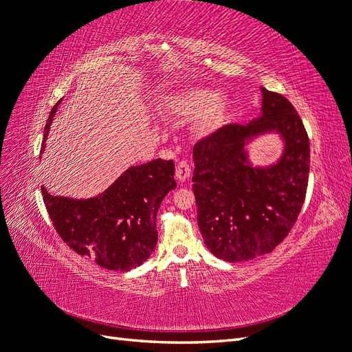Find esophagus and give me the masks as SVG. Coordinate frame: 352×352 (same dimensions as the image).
Instances as JSON below:
<instances>
[{
	"label": "esophagus",
	"mask_w": 352,
	"mask_h": 352,
	"mask_svg": "<svg viewBox=\"0 0 352 352\" xmlns=\"http://www.w3.org/2000/svg\"><path fill=\"white\" fill-rule=\"evenodd\" d=\"M189 176H190V166L186 160H182V162H179L176 166V177L180 180V182H185Z\"/></svg>",
	"instance_id": "34e87169"
}]
</instances>
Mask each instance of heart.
Instances as JSON below:
<instances>
[{
  "label": "heart",
  "mask_w": 352,
  "mask_h": 352,
  "mask_svg": "<svg viewBox=\"0 0 352 352\" xmlns=\"http://www.w3.org/2000/svg\"><path fill=\"white\" fill-rule=\"evenodd\" d=\"M173 109L179 114L199 116L201 131H212L225 120L226 102L223 100H216L214 94L204 88H195L179 95L175 101Z\"/></svg>",
  "instance_id": "obj_1"
}]
</instances>
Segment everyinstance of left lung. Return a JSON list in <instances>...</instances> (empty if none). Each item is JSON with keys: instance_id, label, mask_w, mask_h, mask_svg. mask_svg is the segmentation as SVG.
Returning <instances> with one entry per match:
<instances>
[{"instance_id": "left-lung-1", "label": "left lung", "mask_w": 352, "mask_h": 352, "mask_svg": "<svg viewBox=\"0 0 352 352\" xmlns=\"http://www.w3.org/2000/svg\"><path fill=\"white\" fill-rule=\"evenodd\" d=\"M261 92L260 119L225 124L194 145L198 228L207 248L229 263L278 247L300 216L307 192L310 141L301 117L283 95ZM267 131L284 138V155L270 168H252L244 145Z\"/></svg>"}]
</instances>
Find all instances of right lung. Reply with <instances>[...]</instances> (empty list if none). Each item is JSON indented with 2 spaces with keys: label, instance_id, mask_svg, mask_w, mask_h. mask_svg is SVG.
I'll list each match as a JSON object with an SVG mask.
<instances>
[{
  "label": "right lung",
  "instance_id": "1",
  "mask_svg": "<svg viewBox=\"0 0 352 352\" xmlns=\"http://www.w3.org/2000/svg\"><path fill=\"white\" fill-rule=\"evenodd\" d=\"M57 107L58 102L50 113L41 154ZM175 188V163L157 158L127 168L95 198L54 197L44 186L41 190L52 226L74 252L107 270L127 272L146 261L154 251L157 211Z\"/></svg>",
  "mask_w": 352,
  "mask_h": 352
}]
</instances>
